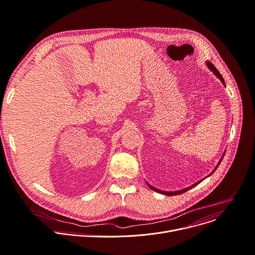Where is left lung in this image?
<instances>
[{
  "label": "left lung",
  "mask_w": 255,
  "mask_h": 255,
  "mask_svg": "<svg viewBox=\"0 0 255 255\" xmlns=\"http://www.w3.org/2000/svg\"><path fill=\"white\" fill-rule=\"evenodd\" d=\"M207 66H208V68L211 69V70L218 76V78H220V80L223 82V84L225 85V81H224V78L222 77V75L220 74V72L217 70V68L211 63V62H207ZM221 161H222V159L220 160V163L219 164H221ZM201 182V181H200ZM200 182H198V183H200ZM197 183V184H198ZM197 184H195V185H197ZM195 185H193V186H195ZM148 186L152 189V190H154V191H156V192H158V193H163V194H166V195H169V196H172V195H178V194H182V193H184V192H186L188 189H190V188H192V187H190V188H188V189H183V190H180V191H175V192H167V191H161V190H158V189H156V188H154V187H152V186H150V185H148Z\"/></svg>",
  "instance_id": "8db88e82"
}]
</instances>
